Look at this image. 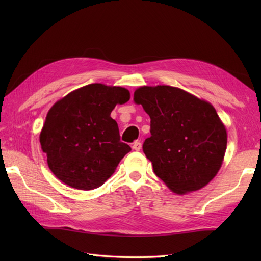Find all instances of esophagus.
<instances>
[{"mask_svg": "<svg viewBox=\"0 0 261 261\" xmlns=\"http://www.w3.org/2000/svg\"><path fill=\"white\" fill-rule=\"evenodd\" d=\"M141 147H142V145H141L140 141H135L134 145H132V149H134V150H136V151H139Z\"/></svg>", "mask_w": 261, "mask_h": 261, "instance_id": "34e87169", "label": "esophagus"}]
</instances>
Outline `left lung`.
<instances>
[{
    "instance_id": "left-lung-1",
    "label": "left lung",
    "mask_w": 261,
    "mask_h": 261,
    "mask_svg": "<svg viewBox=\"0 0 261 261\" xmlns=\"http://www.w3.org/2000/svg\"><path fill=\"white\" fill-rule=\"evenodd\" d=\"M135 102L151 120L142 149L153 173L178 195L206 186L219 173L228 143L213 105L168 85L140 86Z\"/></svg>"
}]
</instances>
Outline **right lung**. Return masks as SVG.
Here are the masks:
<instances>
[{
	"label": "right lung",
	"mask_w": 261,
	"mask_h": 261,
	"mask_svg": "<svg viewBox=\"0 0 261 261\" xmlns=\"http://www.w3.org/2000/svg\"><path fill=\"white\" fill-rule=\"evenodd\" d=\"M130 99L124 87L94 83L58 99L48 111L40 145L48 167L64 184L88 191L103 185L131 148L120 141L111 118L116 104Z\"/></svg>",
	"instance_id": "add662e5"
}]
</instances>
